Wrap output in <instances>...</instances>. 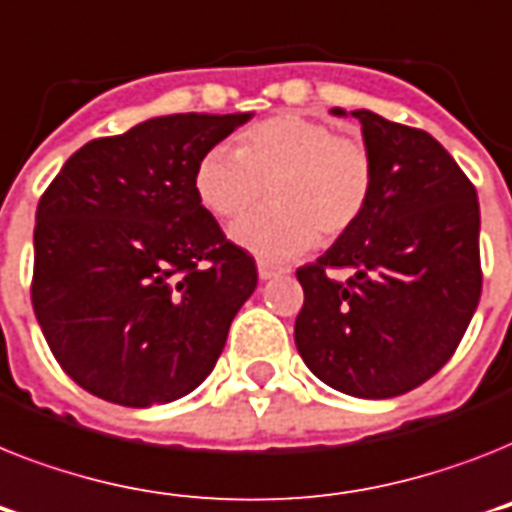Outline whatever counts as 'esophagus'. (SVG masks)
I'll return each instance as SVG.
<instances>
[{"label": "esophagus", "mask_w": 512, "mask_h": 512, "mask_svg": "<svg viewBox=\"0 0 512 512\" xmlns=\"http://www.w3.org/2000/svg\"><path fill=\"white\" fill-rule=\"evenodd\" d=\"M257 273H260V278H263V281H268V278L286 273V268L284 265L270 263V260H257Z\"/></svg>", "instance_id": "esophagus-1"}]
</instances>
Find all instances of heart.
Instances as JSON below:
<instances>
[{
    "mask_svg": "<svg viewBox=\"0 0 512 512\" xmlns=\"http://www.w3.org/2000/svg\"><path fill=\"white\" fill-rule=\"evenodd\" d=\"M199 202L223 220L255 210L265 189L273 205L242 220L234 239L265 257H292L315 244L318 231L336 239L363 218L373 191L371 152L339 136L323 120L276 115L218 144L194 173Z\"/></svg>",
    "mask_w": 512,
    "mask_h": 512,
    "instance_id": "1",
    "label": "heart"
}]
</instances>
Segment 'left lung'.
Returning a JSON list of instances; mask_svg holds the SVG:
<instances>
[{"label":"left lung","mask_w":512,"mask_h":512,"mask_svg":"<svg viewBox=\"0 0 512 512\" xmlns=\"http://www.w3.org/2000/svg\"><path fill=\"white\" fill-rule=\"evenodd\" d=\"M350 115L373 160L371 202L350 231L297 270L305 302L294 342L323 384L386 400L429 381L476 313L479 199L431 134L371 110ZM334 269L351 278L339 282Z\"/></svg>","instance_id":"obj_1"}]
</instances>
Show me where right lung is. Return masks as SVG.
Listing matches in <instances>:
<instances>
[{"mask_svg": "<svg viewBox=\"0 0 512 512\" xmlns=\"http://www.w3.org/2000/svg\"><path fill=\"white\" fill-rule=\"evenodd\" d=\"M249 118L144 120L83 144L41 194L33 313L62 371L94 397L173 402L218 363L257 268L202 207L194 173Z\"/></svg>", "mask_w": 512, "mask_h": 512, "instance_id": "right-lung-1", "label": "right lung"}]
</instances>
